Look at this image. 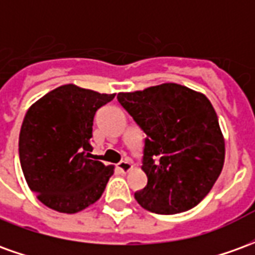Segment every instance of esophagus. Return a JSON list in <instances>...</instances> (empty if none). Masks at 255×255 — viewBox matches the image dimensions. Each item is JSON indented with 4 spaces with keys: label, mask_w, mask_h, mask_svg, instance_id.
Masks as SVG:
<instances>
[{
    "label": "esophagus",
    "mask_w": 255,
    "mask_h": 255,
    "mask_svg": "<svg viewBox=\"0 0 255 255\" xmlns=\"http://www.w3.org/2000/svg\"><path fill=\"white\" fill-rule=\"evenodd\" d=\"M117 169L122 171L123 173H127V172H129L132 169V164H131V161L129 160H124L117 164Z\"/></svg>",
    "instance_id": "34e87169"
}]
</instances>
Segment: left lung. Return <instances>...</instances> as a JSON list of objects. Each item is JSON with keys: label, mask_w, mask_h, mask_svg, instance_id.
<instances>
[{"label": "left lung", "mask_w": 255, "mask_h": 255, "mask_svg": "<svg viewBox=\"0 0 255 255\" xmlns=\"http://www.w3.org/2000/svg\"><path fill=\"white\" fill-rule=\"evenodd\" d=\"M117 100L146 133L142 171L147 186L135 192L146 210L175 214L197 206L223 171L225 140L208 97L177 83L119 93Z\"/></svg>", "instance_id": "1"}]
</instances>
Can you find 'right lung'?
I'll return each instance as SVG.
<instances>
[{
	"instance_id": "add662e5",
	"label": "right lung",
	"mask_w": 255,
	"mask_h": 255,
	"mask_svg": "<svg viewBox=\"0 0 255 255\" xmlns=\"http://www.w3.org/2000/svg\"><path fill=\"white\" fill-rule=\"evenodd\" d=\"M115 95L64 84L28 108L20 129V165L45 206L73 214L101 198L115 166L94 160L90 139L95 112Z\"/></svg>"
}]
</instances>
